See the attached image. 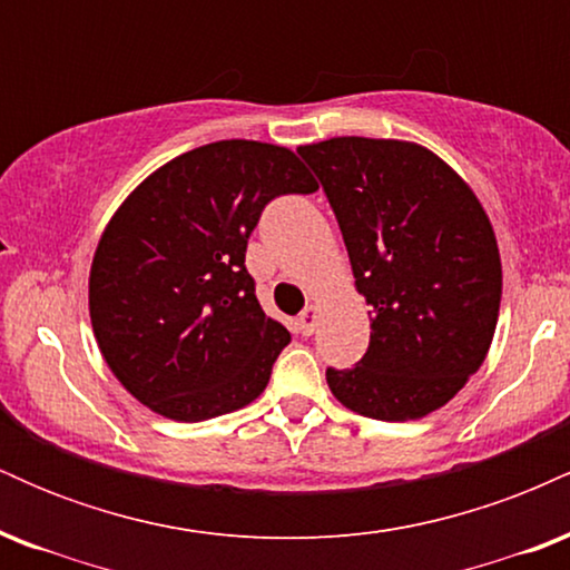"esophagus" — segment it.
I'll use <instances>...</instances> for the list:
<instances>
[{
  "mask_svg": "<svg viewBox=\"0 0 570 570\" xmlns=\"http://www.w3.org/2000/svg\"><path fill=\"white\" fill-rule=\"evenodd\" d=\"M316 322H318V307L316 305H307L305 311L299 313V318H297L299 332H303L305 337L313 335V330H316Z\"/></svg>",
  "mask_w": 570,
  "mask_h": 570,
  "instance_id": "esophagus-1",
  "label": "esophagus"
}]
</instances>
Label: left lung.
I'll return each mask as SVG.
<instances>
[{
  "instance_id": "8db88e82",
  "label": "left lung",
  "mask_w": 570,
  "mask_h": 570,
  "mask_svg": "<svg viewBox=\"0 0 570 570\" xmlns=\"http://www.w3.org/2000/svg\"><path fill=\"white\" fill-rule=\"evenodd\" d=\"M297 153L372 305L370 348L356 367L326 370L332 394L389 423L444 407L482 367L499 322L501 257L485 208L421 144L337 136Z\"/></svg>"
}]
</instances>
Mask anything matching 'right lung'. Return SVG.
I'll return each mask as SVG.
<instances>
[{
  "instance_id": "right-lung-1",
  "label": "right lung",
  "mask_w": 570,
  "mask_h": 570,
  "mask_svg": "<svg viewBox=\"0 0 570 570\" xmlns=\"http://www.w3.org/2000/svg\"><path fill=\"white\" fill-rule=\"evenodd\" d=\"M316 189L292 149L227 139L168 160L122 200L96 246L88 305L130 396L198 423L263 394L292 335L254 294L248 235L273 198Z\"/></svg>"
}]
</instances>
